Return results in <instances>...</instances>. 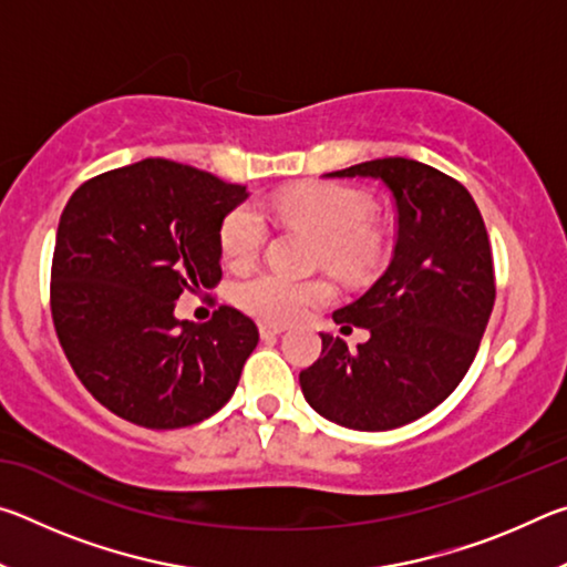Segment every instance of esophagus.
Masks as SVG:
<instances>
[{"label":"esophagus","mask_w":567,"mask_h":567,"mask_svg":"<svg viewBox=\"0 0 567 567\" xmlns=\"http://www.w3.org/2000/svg\"><path fill=\"white\" fill-rule=\"evenodd\" d=\"M285 330V324H272V322H260V334L262 340H272Z\"/></svg>","instance_id":"esophagus-1"}]
</instances>
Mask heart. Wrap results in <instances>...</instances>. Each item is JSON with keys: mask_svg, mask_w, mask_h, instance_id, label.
<instances>
[{"mask_svg": "<svg viewBox=\"0 0 567 567\" xmlns=\"http://www.w3.org/2000/svg\"><path fill=\"white\" fill-rule=\"evenodd\" d=\"M277 215L287 223L310 229L320 237L324 262L338 270H354L372 252L368 225L370 203L360 192L340 185H307L285 192L275 203ZM267 239V223L252 205H239L223 219L219 249L227 265L247 267L255 262ZM235 302L252 318L272 324L292 322L330 302L332 287L312 280H292L280 272H255L235 285Z\"/></svg>", "mask_w": 567, "mask_h": 567, "instance_id": "1", "label": "heart"}]
</instances>
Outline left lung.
<instances>
[{"mask_svg": "<svg viewBox=\"0 0 567 567\" xmlns=\"http://www.w3.org/2000/svg\"><path fill=\"white\" fill-rule=\"evenodd\" d=\"M324 177L378 179L398 213L395 252L360 300L332 312L342 332L370 330L350 350L322 334L300 372L310 408L350 430H392L427 415L473 364L495 305L483 215L457 179L405 157L370 159Z\"/></svg>", "mask_w": 567, "mask_h": 567, "instance_id": "obj_1", "label": "left lung"}]
</instances>
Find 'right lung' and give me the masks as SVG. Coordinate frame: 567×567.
I'll list each match as a JSON object with an SVG mask.
<instances>
[{
	"label": "right lung",
	"instance_id": "obj_1",
	"mask_svg": "<svg viewBox=\"0 0 567 567\" xmlns=\"http://www.w3.org/2000/svg\"><path fill=\"white\" fill-rule=\"evenodd\" d=\"M245 199L243 185L159 157L74 189L56 227L52 320L76 378L114 415L175 430L233 398L257 324L229 305L179 322L175 302L223 280L219 227Z\"/></svg>",
	"mask_w": 567,
	"mask_h": 567
}]
</instances>
